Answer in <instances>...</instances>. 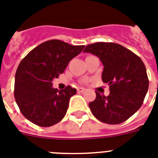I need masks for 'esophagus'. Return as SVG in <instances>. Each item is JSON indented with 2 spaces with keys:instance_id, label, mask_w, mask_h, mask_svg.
I'll return each mask as SVG.
<instances>
[{
  "instance_id": "34e87169",
  "label": "esophagus",
  "mask_w": 158,
  "mask_h": 158,
  "mask_svg": "<svg viewBox=\"0 0 158 158\" xmlns=\"http://www.w3.org/2000/svg\"><path fill=\"white\" fill-rule=\"evenodd\" d=\"M86 89L84 88V87H79L78 89H77V91L79 92V93H80V92H83V91H85Z\"/></svg>"
}]
</instances>
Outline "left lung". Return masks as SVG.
<instances>
[{"instance_id": "8db88e82", "label": "left lung", "mask_w": 158, "mask_h": 158, "mask_svg": "<svg viewBox=\"0 0 158 158\" xmlns=\"http://www.w3.org/2000/svg\"><path fill=\"white\" fill-rule=\"evenodd\" d=\"M83 52L99 57L104 65L102 80L109 85L108 96L95 91L89 103L91 112L99 121L121 124L141 107L149 88L146 68L139 56L120 44L95 42Z\"/></svg>"}]
</instances>
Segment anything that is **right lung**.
Wrapping results in <instances>:
<instances>
[{
	"label": "right lung",
	"instance_id": "add662e5",
	"mask_svg": "<svg viewBox=\"0 0 158 158\" xmlns=\"http://www.w3.org/2000/svg\"><path fill=\"white\" fill-rule=\"evenodd\" d=\"M83 48L53 39L42 42L21 61L15 75L14 97L27 120L38 126L50 127L64 117L76 89L67 86L59 91L53 88L52 81Z\"/></svg>",
	"mask_w": 158,
	"mask_h": 158
}]
</instances>
